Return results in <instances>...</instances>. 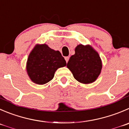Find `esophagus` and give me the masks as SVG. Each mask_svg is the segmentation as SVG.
<instances>
[{"mask_svg":"<svg viewBox=\"0 0 129 129\" xmlns=\"http://www.w3.org/2000/svg\"><path fill=\"white\" fill-rule=\"evenodd\" d=\"M69 58L70 57H68V56H67V57H65V60H66V61H67V62H68V60H69Z\"/></svg>","mask_w":129,"mask_h":129,"instance_id":"esophagus-1","label":"esophagus"}]
</instances>
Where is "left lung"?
I'll use <instances>...</instances> for the list:
<instances>
[{"label":"left lung","mask_w":129,"mask_h":129,"mask_svg":"<svg viewBox=\"0 0 129 129\" xmlns=\"http://www.w3.org/2000/svg\"><path fill=\"white\" fill-rule=\"evenodd\" d=\"M74 55L70 58L67 68L74 78L82 84H91L96 80L102 69L99 54L89 45H78Z\"/></svg>","instance_id":"1"}]
</instances>
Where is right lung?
<instances>
[{
    "instance_id": "1",
    "label": "right lung",
    "mask_w": 129,
    "mask_h": 129,
    "mask_svg": "<svg viewBox=\"0 0 129 129\" xmlns=\"http://www.w3.org/2000/svg\"><path fill=\"white\" fill-rule=\"evenodd\" d=\"M67 65L59 51H54L46 44H37L28 56L26 71L33 82L45 84L53 78L58 68Z\"/></svg>"
}]
</instances>
